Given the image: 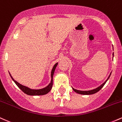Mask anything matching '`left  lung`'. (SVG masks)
I'll list each match as a JSON object with an SVG mask.
<instances>
[{"label": "left lung", "instance_id": "1", "mask_svg": "<svg viewBox=\"0 0 122 122\" xmlns=\"http://www.w3.org/2000/svg\"><path fill=\"white\" fill-rule=\"evenodd\" d=\"M114 53H113L112 55H113V57H114ZM111 75V73L110 74V75H109L108 77V79L106 80V81H105L104 82H103V84H102V85H100V86H98L97 88H95V89H92V90H89V91H80V90H77V89H75V88H72L73 90L75 92H76V93H79V94H81V95H92V94H94V93H96V92H97L98 91H99L100 90V89H102V88L103 87V86L105 85V84L106 83V82L108 80L109 78H110V76Z\"/></svg>", "mask_w": 122, "mask_h": 122}]
</instances>
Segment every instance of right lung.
<instances>
[{"label":"right lung","mask_w":122,"mask_h":122,"mask_svg":"<svg viewBox=\"0 0 122 122\" xmlns=\"http://www.w3.org/2000/svg\"><path fill=\"white\" fill-rule=\"evenodd\" d=\"M57 65H58V62H57L54 66H53L52 70H51V81L47 86L46 87L42 88V89H31V88L27 87V86H24V85L20 84L19 82L15 81L14 79H13V77L11 75L10 73L9 72L10 77H11L12 80L14 81V82L16 84V85L19 87L21 90L22 91L25 93L27 94L28 95H30V96H38V95H43L47 94V93H49L50 91V90L51 89L53 86V75H54V71H55L56 68L57 67Z\"/></svg>","instance_id":"1"}]
</instances>
